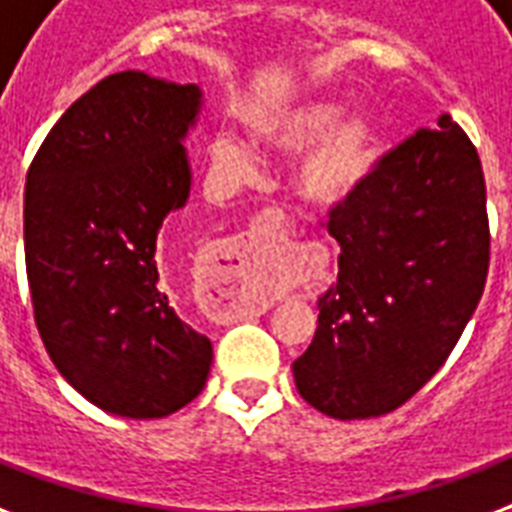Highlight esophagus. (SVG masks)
<instances>
[{"label": "esophagus", "instance_id": "1", "mask_svg": "<svg viewBox=\"0 0 512 512\" xmlns=\"http://www.w3.org/2000/svg\"><path fill=\"white\" fill-rule=\"evenodd\" d=\"M281 239L271 228H249L228 244L223 252V263L215 265V281L223 289L228 308H236V295L241 284H247L255 273L279 257Z\"/></svg>", "mask_w": 512, "mask_h": 512}]
</instances>
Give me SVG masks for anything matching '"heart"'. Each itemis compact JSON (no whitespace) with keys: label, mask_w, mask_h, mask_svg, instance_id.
Masks as SVG:
<instances>
[{"label":"heart","mask_w":512,"mask_h":512,"mask_svg":"<svg viewBox=\"0 0 512 512\" xmlns=\"http://www.w3.org/2000/svg\"><path fill=\"white\" fill-rule=\"evenodd\" d=\"M345 114L335 98L289 100L260 108L252 116V135L265 151L295 156L292 191L313 209L340 207L372 175L380 154V127L372 114ZM212 167L228 183H244L257 167L255 148L231 132H217L209 143Z\"/></svg>","instance_id":"obj_1"}]
</instances>
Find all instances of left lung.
<instances>
[{
	"label": "left lung",
	"instance_id": "1",
	"mask_svg": "<svg viewBox=\"0 0 512 512\" xmlns=\"http://www.w3.org/2000/svg\"><path fill=\"white\" fill-rule=\"evenodd\" d=\"M337 287L292 364L297 393L335 420L409 401L441 369L476 313L489 273L481 162L452 116L420 127L332 209Z\"/></svg>",
	"mask_w": 512,
	"mask_h": 512
}]
</instances>
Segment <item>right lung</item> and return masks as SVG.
I'll return each instance as SVG.
<instances>
[{
	"label": "right lung",
	"instance_id": "add662e5",
	"mask_svg": "<svg viewBox=\"0 0 512 512\" xmlns=\"http://www.w3.org/2000/svg\"><path fill=\"white\" fill-rule=\"evenodd\" d=\"M199 84L106 76L44 138L26 177L23 247L39 335L63 380L127 420L199 396L212 342L159 276V231L191 199Z\"/></svg>",
	"mask_w": 512,
	"mask_h": 512
}]
</instances>
